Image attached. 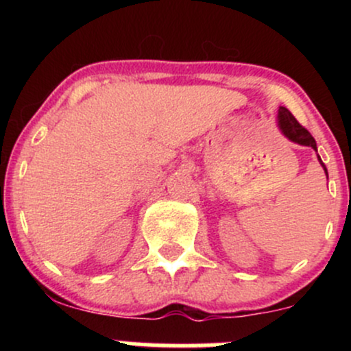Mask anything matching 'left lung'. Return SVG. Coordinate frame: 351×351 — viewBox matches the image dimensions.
<instances>
[{"label":"left lung","mask_w":351,"mask_h":351,"mask_svg":"<svg viewBox=\"0 0 351 351\" xmlns=\"http://www.w3.org/2000/svg\"><path fill=\"white\" fill-rule=\"evenodd\" d=\"M277 119H279V128L282 130V134L287 136V138L291 140V142L304 145V147H312L313 150L317 152L315 138H313V136L310 135V132L307 130V128H304L299 122H297L295 117H293L291 112H289V108L279 107V117H277ZM318 162H320L322 167H324L325 175H327V178H328L327 167H325L324 162H322L320 156H318Z\"/></svg>","instance_id":"1"}]
</instances>
